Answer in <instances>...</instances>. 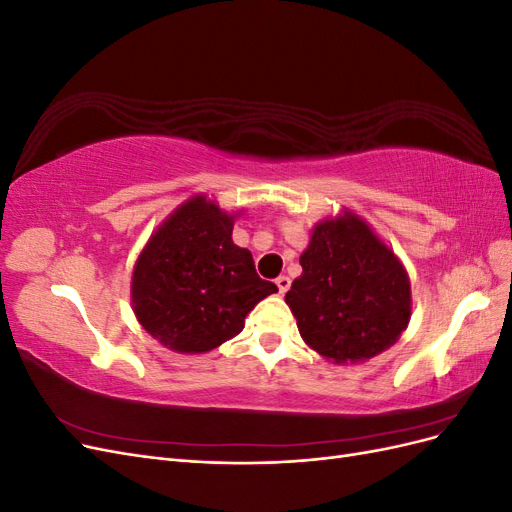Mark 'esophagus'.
<instances>
[{
	"label": "esophagus",
	"mask_w": 512,
	"mask_h": 512,
	"mask_svg": "<svg viewBox=\"0 0 512 512\" xmlns=\"http://www.w3.org/2000/svg\"><path fill=\"white\" fill-rule=\"evenodd\" d=\"M275 284H277V288H280V294H286L288 288H290V277L288 275H280L275 280Z\"/></svg>",
	"instance_id": "obj_1"
}]
</instances>
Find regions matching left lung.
I'll return each mask as SVG.
<instances>
[{
	"instance_id": "1",
	"label": "left lung",
	"mask_w": 512,
	"mask_h": 512,
	"mask_svg": "<svg viewBox=\"0 0 512 512\" xmlns=\"http://www.w3.org/2000/svg\"><path fill=\"white\" fill-rule=\"evenodd\" d=\"M286 292L305 344L335 363L391 348L410 320V282L397 256L356 215L324 220Z\"/></svg>"
}]
</instances>
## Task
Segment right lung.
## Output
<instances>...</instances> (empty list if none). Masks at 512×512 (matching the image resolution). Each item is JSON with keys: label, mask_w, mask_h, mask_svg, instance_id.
I'll list each match as a JSON object with an SVG mask.
<instances>
[{"label": "right lung", "mask_w": 512, "mask_h": 512, "mask_svg": "<svg viewBox=\"0 0 512 512\" xmlns=\"http://www.w3.org/2000/svg\"><path fill=\"white\" fill-rule=\"evenodd\" d=\"M273 292L252 254L232 243V215L205 196L183 203L153 232L132 275L138 322L166 348L188 354L241 333L245 316Z\"/></svg>", "instance_id": "add662e5"}]
</instances>
